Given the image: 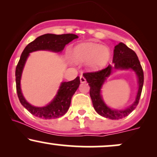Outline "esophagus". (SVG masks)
Listing matches in <instances>:
<instances>
[{"label": "esophagus", "mask_w": 157, "mask_h": 157, "mask_svg": "<svg viewBox=\"0 0 157 157\" xmlns=\"http://www.w3.org/2000/svg\"><path fill=\"white\" fill-rule=\"evenodd\" d=\"M80 82H82V83H83V82H86V78L82 76V75H80Z\"/></svg>", "instance_id": "esophagus-1"}]
</instances>
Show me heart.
Masks as SVG:
<instances>
[{"mask_svg": "<svg viewBox=\"0 0 157 157\" xmlns=\"http://www.w3.org/2000/svg\"><path fill=\"white\" fill-rule=\"evenodd\" d=\"M71 57L77 63L87 62L91 69H100L108 63L111 57L109 48L94 43H82L71 51Z\"/></svg>", "mask_w": 157, "mask_h": 157, "instance_id": "1", "label": "heart"}]
</instances>
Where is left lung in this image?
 <instances>
[{
	"mask_svg": "<svg viewBox=\"0 0 157 157\" xmlns=\"http://www.w3.org/2000/svg\"><path fill=\"white\" fill-rule=\"evenodd\" d=\"M113 64L112 66L109 65L107 67L100 71L86 72L82 74V75L89 82L90 86V97L91 98L95 111L99 114L105 118L111 119V120H120L127 117L136 109V105H138L139 100L141 96L142 86H143L144 74L136 54L123 43H120L115 46L113 50ZM129 68L134 70L138 78L139 88L135 101L130 107L126 109L116 110L110 109L104 102L100 94L102 85L113 70H124Z\"/></svg>",
	"mask_w": 157,
	"mask_h": 157,
	"instance_id": "left-lung-1",
	"label": "left lung"
}]
</instances>
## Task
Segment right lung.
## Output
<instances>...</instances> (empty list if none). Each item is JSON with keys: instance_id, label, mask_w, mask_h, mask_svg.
<instances>
[{"instance_id": "right-lung-1", "label": "right lung", "mask_w": 157, "mask_h": 157, "mask_svg": "<svg viewBox=\"0 0 157 157\" xmlns=\"http://www.w3.org/2000/svg\"><path fill=\"white\" fill-rule=\"evenodd\" d=\"M78 36L74 34L54 35L45 34L37 37L29 44L24 48L15 70L16 89L20 102L23 107L32 114L42 119H55L62 117L69 109L72 96L80 84V77H77L74 80L63 82L54 100L44 107H35L30 105L25 100L21 89V78L22 71L29 53L38 50H48L55 52H61L66 44L76 39Z\"/></svg>"}]
</instances>
